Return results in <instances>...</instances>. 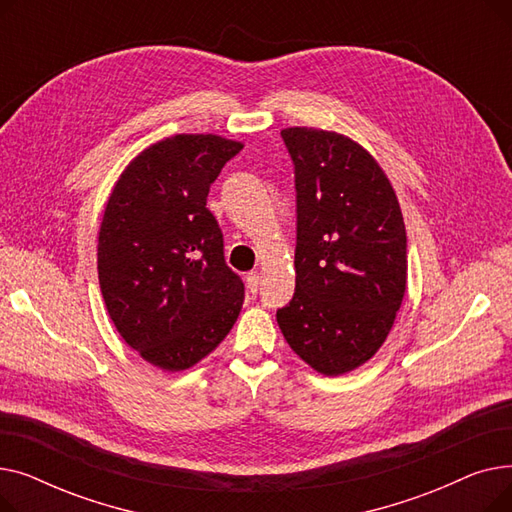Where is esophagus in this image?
<instances>
[{"label":"esophagus","mask_w":512,"mask_h":512,"mask_svg":"<svg viewBox=\"0 0 512 512\" xmlns=\"http://www.w3.org/2000/svg\"><path fill=\"white\" fill-rule=\"evenodd\" d=\"M259 284H261V276H259L257 272H251V274L247 276V288L255 294V292L259 290Z\"/></svg>","instance_id":"obj_1"}]
</instances>
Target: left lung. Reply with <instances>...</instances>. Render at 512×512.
<instances>
[{
	"label": "left lung",
	"mask_w": 512,
	"mask_h": 512,
	"mask_svg": "<svg viewBox=\"0 0 512 512\" xmlns=\"http://www.w3.org/2000/svg\"><path fill=\"white\" fill-rule=\"evenodd\" d=\"M297 182V288L276 313L288 342L328 378L367 363L407 292V230L394 186L363 145L336 130L290 126Z\"/></svg>",
	"instance_id": "left-lung-1"
}]
</instances>
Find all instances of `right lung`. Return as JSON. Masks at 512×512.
<instances>
[{"instance_id":"add662e5","label":"right lung","mask_w":512,"mask_h":512,"mask_svg":"<svg viewBox=\"0 0 512 512\" xmlns=\"http://www.w3.org/2000/svg\"><path fill=\"white\" fill-rule=\"evenodd\" d=\"M242 147L220 134H174L132 157L107 197L97 240L103 301L122 340L164 371L215 351L245 301L207 209L209 186Z\"/></svg>"}]
</instances>
